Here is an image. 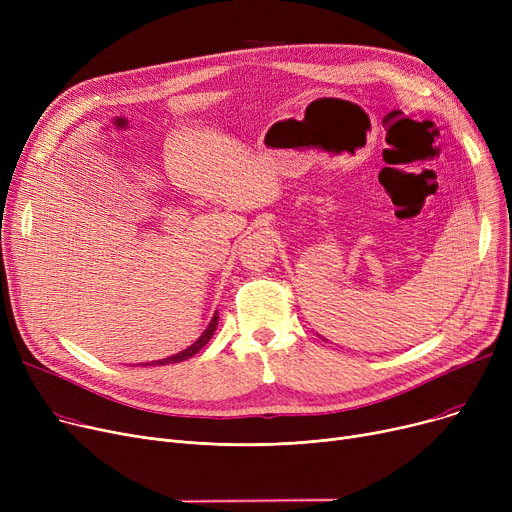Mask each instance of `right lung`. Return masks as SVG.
Returning <instances> with one entry per match:
<instances>
[{"instance_id":"add662e5","label":"right lung","mask_w":512,"mask_h":512,"mask_svg":"<svg viewBox=\"0 0 512 512\" xmlns=\"http://www.w3.org/2000/svg\"><path fill=\"white\" fill-rule=\"evenodd\" d=\"M215 328H218V313H213V317H211V321H209V326L205 328V332H203L191 346H186L184 351H180V353H176V355H172V357L159 359V361H151V363H147V365H155V367H157V365H170V363H180V361L191 359L193 355H197V353L201 351V348L211 340Z\"/></svg>"}]
</instances>
